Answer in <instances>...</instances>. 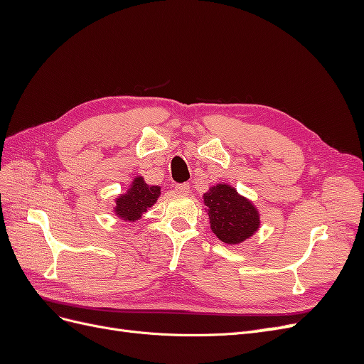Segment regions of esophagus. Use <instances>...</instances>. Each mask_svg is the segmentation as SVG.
Instances as JSON below:
<instances>
[{"label":"esophagus","mask_w":364,"mask_h":364,"mask_svg":"<svg viewBox=\"0 0 364 364\" xmlns=\"http://www.w3.org/2000/svg\"><path fill=\"white\" fill-rule=\"evenodd\" d=\"M176 191L179 194H188L190 193V183H178L176 185Z\"/></svg>","instance_id":"34e87169"}]
</instances>
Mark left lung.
<instances>
[{"label": "left lung", "mask_w": 364, "mask_h": 364, "mask_svg": "<svg viewBox=\"0 0 364 364\" xmlns=\"http://www.w3.org/2000/svg\"><path fill=\"white\" fill-rule=\"evenodd\" d=\"M211 229L218 240L238 245L257 232L259 214L247 199L230 185L218 183L203 194Z\"/></svg>", "instance_id": "left-lung-1"}]
</instances>
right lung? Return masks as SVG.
Instances as JSON below:
<instances>
[{"label": "right lung", "instance_id": "obj_1", "mask_svg": "<svg viewBox=\"0 0 364 364\" xmlns=\"http://www.w3.org/2000/svg\"><path fill=\"white\" fill-rule=\"evenodd\" d=\"M161 188L156 185H147L142 178H135L126 194H121L117 199L115 213L123 220L134 222L142 213L147 211L153 203L158 200Z\"/></svg>", "mask_w": 364, "mask_h": 364}]
</instances>
